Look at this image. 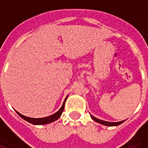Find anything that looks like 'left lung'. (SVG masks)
Here are the masks:
<instances>
[{
	"instance_id": "left-lung-1",
	"label": "left lung",
	"mask_w": 148,
	"mask_h": 148,
	"mask_svg": "<svg viewBox=\"0 0 148 148\" xmlns=\"http://www.w3.org/2000/svg\"><path fill=\"white\" fill-rule=\"evenodd\" d=\"M90 117L92 118L94 121H95L96 122L99 123V124H103V125H105V126H117V125H120L121 124H122L124 121H119V122H108V121H101L100 119H97L95 117L92 116V115H90Z\"/></svg>"
}]
</instances>
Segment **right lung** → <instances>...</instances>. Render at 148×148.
I'll return each mask as SVG.
<instances>
[{
  "instance_id": "add662e5",
  "label": "right lung",
  "mask_w": 148,
  "mask_h": 148,
  "mask_svg": "<svg viewBox=\"0 0 148 148\" xmlns=\"http://www.w3.org/2000/svg\"><path fill=\"white\" fill-rule=\"evenodd\" d=\"M67 96L66 97L65 100L64 101V103H63L62 106H61V108H60V110H58V112L54 113L53 114L50 115L48 117H42V118H33V117H26V116H24V115H22L21 114H20L19 112H17V110H16V112L18 115H19L20 117L23 118L24 120L27 121L29 123H31V124H35V125H42V124H50L51 122H53L57 121V120L60 117V115L62 114L63 110L64 109V104H65V101L67 100Z\"/></svg>"
}]
</instances>
